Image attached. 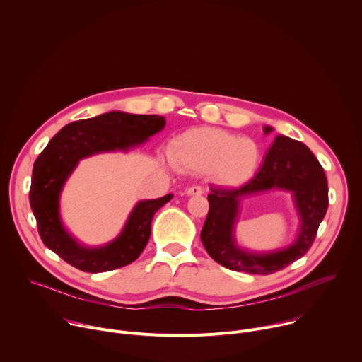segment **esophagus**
Returning <instances> with one entry per match:
<instances>
[{"instance_id":"obj_1","label":"esophagus","mask_w":362,"mask_h":362,"mask_svg":"<svg viewBox=\"0 0 362 362\" xmlns=\"http://www.w3.org/2000/svg\"><path fill=\"white\" fill-rule=\"evenodd\" d=\"M186 193H187L189 196H199V194L203 193V189H202L200 186H197V185H193V186H190V187L186 189Z\"/></svg>"}]
</instances>
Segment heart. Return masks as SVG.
<instances>
[{"mask_svg":"<svg viewBox=\"0 0 362 362\" xmlns=\"http://www.w3.org/2000/svg\"><path fill=\"white\" fill-rule=\"evenodd\" d=\"M172 159L183 169L212 173L226 186L245 183L259 163V147L247 137L212 127L193 129L172 147Z\"/></svg>","mask_w":362,"mask_h":362,"instance_id":"1","label":"heart"}]
</instances>
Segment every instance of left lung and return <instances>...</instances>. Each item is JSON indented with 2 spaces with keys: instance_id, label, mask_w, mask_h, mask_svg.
<instances>
[{
  "instance_id": "obj_1",
  "label": "left lung",
  "mask_w": 362,
  "mask_h": 362,
  "mask_svg": "<svg viewBox=\"0 0 362 362\" xmlns=\"http://www.w3.org/2000/svg\"><path fill=\"white\" fill-rule=\"evenodd\" d=\"M272 132L265 127V133ZM278 187L294 193L303 225L297 242L288 250L269 255H252L240 251L233 240L231 229L237 202L243 194ZM209 212L200 232L208 253L222 267L246 274L269 275L278 272L311 249L320 223L328 209V182L322 166L303 143L278 136L262 168L239 187H211Z\"/></svg>"
}]
</instances>
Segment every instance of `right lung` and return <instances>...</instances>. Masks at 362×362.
Segmentation results:
<instances>
[{
  "label": "right lung",
  "instance_id": "right-lung-1",
  "mask_svg": "<svg viewBox=\"0 0 362 362\" xmlns=\"http://www.w3.org/2000/svg\"><path fill=\"white\" fill-rule=\"evenodd\" d=\"M165 124L162 116L110 112L70 123L48 141L34 162L30 187L38 235L48 249L71 267L91 274L119 269L137 259L150 238L154 214L172 194L139 202L122 235L98 249L80 246L64 230L59 216V194L80 159L98 151L127 150L146 141Z\"/></svg>",
  "mask_w": 362,
  "mask_h": 362
}]
</instances>
